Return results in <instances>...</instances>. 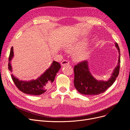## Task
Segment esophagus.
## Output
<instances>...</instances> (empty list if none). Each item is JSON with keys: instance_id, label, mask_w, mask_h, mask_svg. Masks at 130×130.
<instances>
[{"instance_id": "34e87169", "label": "esophagus", "mask_w": 130, "mask_h": 130, "mask_svg": "<svg viewBox=\"0 0 130 130\" xmlns=\"http://www.w3.org/2000/svg\"><path fill=\"white\" fill-rule=\"evenodd\" d=\"M61 64L62 66H66V65H68L69 64V61L68 60H63L61 62Z\"/></svg>"}]
</instances>
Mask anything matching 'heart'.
I'll return each mask as SVG.
<instances>
[{"instance_id":"heart-1","label":"heart","mask_w":130,"mask_h":130,"mask_svg":"<svg viewBox=\"0 0 130 130\" xmlns=\"http://www.w3.org/2000/svg\"><path fill=\"white\" fill-rule=\"evenodd\" d=\"M84 43L82 42H75L74 43H71L68 45V47L69 50H75L79 48ZM89 55V52L86 49H82L77 50L75 53L74 57L77 60H83L87 58Z\"/></svg>"}]
</instances>
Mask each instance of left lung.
<instances>
[{
    "mask_svg": "<svg viewBox=\"0 0 130 130\" xmlns=\"http://www.w3.org/2000/svg\"><path fill=\"white\" fill-rule=\"evenodd\" d=\"M116 46L119 54L118 63L111 77L107 81H98L93 77L89 71L87 61H82L74 66V84L80 93L88 95H98L105 92L113 84L119 75L120 63V52L117 43Z\"/></svg>",
    "mask_w": 130,
    "mask_h": 130,
    "instance_id": "1",
    "label": "left lung"
}]
</instances>
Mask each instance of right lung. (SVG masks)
Listing matches in <instances>:
<instances>
[{"instance_id": "obj_1", "label": "right lung", "mask_w": 130, "mask_h": 130, "mask_svg": "<svg viewBox=\"0 0 130 130\" xmlns=\"http://www.w3.org/2000/svg\"><path fill=\"white\" fill-rule=\"evenodd\" d=\"M13 56V47H12L9 57L8 68L11 72V61ZM61 68V65L56 61H53L48 69L35 80L30 81H21L11 74L12 79L19 90L24 93L33 95H39L45 92L52 86L57 73Z\"/></svg>"}]
</instances>
